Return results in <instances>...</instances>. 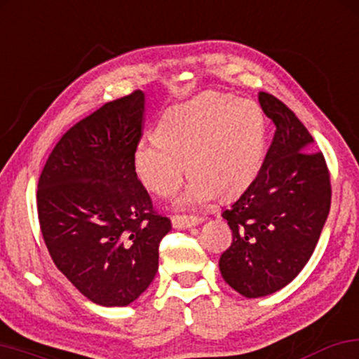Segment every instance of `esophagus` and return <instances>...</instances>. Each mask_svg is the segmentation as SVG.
Here are the masks:
<instances>
[{"label":"esophagus","mask_w":359,"mask_h":359,"mask_svg":"<svg viewBox=\"0 0 359 359\" xmlns=\"http://www.w3.org/2000/svg\"><path fill=\"white\" fill-rule=\"evenodd\" d=\"M201 219L196 216H173L171 217V224L175 229H189V227L198 226Z\"/></svg>","instance_id":"obj_1"}]
</instances>
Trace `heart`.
<instances>
[{"instance_id":"b5f03b06","label":"heart","mask_w":359,"mask_h":359,"mask_svg":"<svg viewBox=\"0 0 359 359\" xmlns=\"http://www.w3.org/2000/svg\"><path fill=\"white\" fill-rule=\"evenodd\" d=\"M267 148V122L252 100L206 92L171 107L156 125V137L138 140L133 168L147 189L171 198L186 175L181 209L212 199H234L257 180Z\"/></svg>"}]
</instances>
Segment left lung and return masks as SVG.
I'll return each instance as SVG.
<instances>
[{"label": "left lung", "instance_id": "8db88e82", "mask_svg": "<svg viewBox=\"0 0 359 359\" xmlns=\"http://www.w3.org/2000/svg\"><path fill=\"white\" fill-rule=\"evenodd\" d=\"M259 102L276 135L257 180L222 212L232 244L219 259L222 278L248 299L271 295L299 276L332 203L327 163L309 130L273 95L259 92Z\"/></svg>", "mask_w": 359, "mask_h": 359}]
</instances>
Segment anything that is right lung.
Here are the masks:
<instances>
[{"label":"right lung","mask_w":359,"mask_h":359,"mask_svg":"<svg viewBox=\"0 0 359 359\" xmlns=\"http://www.w3.org/2000/svg\"><path fill=\"white\" fill-rule=\"evenodd\" d=\"M145 94L109 102L67 130L37 183V216L55 267L88 300L130 305L158 271L171 222L133 168Z\"/></svg>","instance_id":"add662e5"}]
</instances>
